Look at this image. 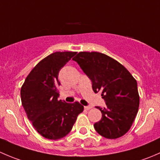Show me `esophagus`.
Returning a JSON list of instances; mask_svg holds the SVG:
<instances>
[{"label":"esophagus","instance_id":"obj_1","mask_svg":"<svg viewBox=\"0 0 160 160\" xmlns=\"http://www.w3.org/2000/svg\"><path fill=\"white\" fill-rule=\"evenodd\" d=\"M92 106H84V109L85 110H90V109H91L92 108Z\"/></svg>","mask_w":160,"mask_h":160}]
</instances>
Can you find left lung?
<instances>
[{
    "instance_id": "1",
    "label": "left lung",
    "mask_w": 160,
    "mask_h": 160,
    "mask_svg": "<svg viewBox=\"0 0 160 160\" xmlns=\"http://www.w3.org/2000/svg\"><path fill=\"white\" fill-rule=\"evenodd\" d=\"M76 61L89 77L94 93L101 92L106 107H97L102 114L93 125L101 136L114 139L130 129L139 106L137 82L124 66L105 54L80 52Z\"/></svg>"
}]
</instances>
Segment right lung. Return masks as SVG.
Masks as SVG:
<instances>
[{"mask_svg":"<svg viewBox=\"0 0 160 160\" xmlns=\"http://www.w3.org/2000/svg\"><path fill=\"white\" fill-rule=\"evenodd\" d=\"M77 54L56 52L40 61L28 74L21 89L22 104L35 129L46 138L57 140L72 129L83 106L58 99L59 72Z\"/></svg>","mask_w":160,"mask_h":160,"instance_id":"add662e5","label":"right lung"}]
</instances>
